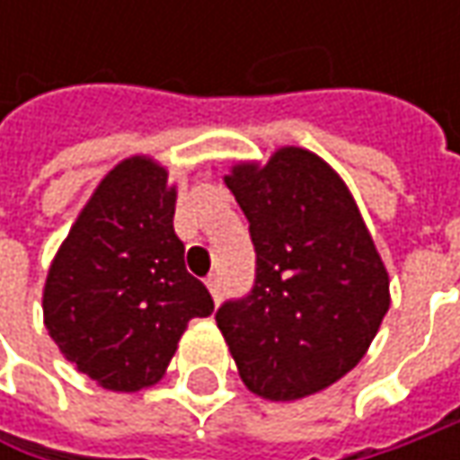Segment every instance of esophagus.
Masks as SVG:
<instances>
[{"label": "esophagus", "instance_id": "obj_1", "mask_svg": "<svg viewBox=\"0 0 460 460\" xmlns=\"http://www.w3.org/2000/svg\"><path fill=\"white\" fill-rule=\"evenodd\" d=\"M204 284H207V289H209V294H212V299H215V305H217V302H220V299H222L220 276L209 274V276H207V281H204Z\"/></svg>", "mask_w": 460, "mask_h": 460}]
</instances>
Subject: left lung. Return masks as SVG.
I'll return each instance as SVG.
<instances>
[{"label": "left lung", "mask_w": 460, "mask_h": 460, "mask_svg": "<svg viewBox=\"0 0 460 460\" xmlns=\"http://www.w3.org/2000/svg\"><path fill=\"white\" fill-rule=\"evenodd\" d=\"M251 222L256 287L215 320L243 384L294 402L343 379L389 309V274L341 173L317 153L284 146L225 176Z\"/></svg>", "instance_id": "1"}]
</instances>
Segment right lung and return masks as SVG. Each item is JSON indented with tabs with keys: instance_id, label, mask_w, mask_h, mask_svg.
<instances>
[{
	"instance_id": "1",
	"label": "right lung",
	"mask_w": 460,
	"mask_h": 460,
	"mask_svg": "<svg viewBox=\"0 0 460 460\" xmlns=\"http://www.w3.org/2000/svg\"><path fill=\"white\" fill-rule=\"evenodd\" d=\"M173 212L166 168L130 155L99 181L50 261L43 323L63 358L102 389L158 384L189 320L215 309L186 271Z\"/></svg>"
}]
</instances>
